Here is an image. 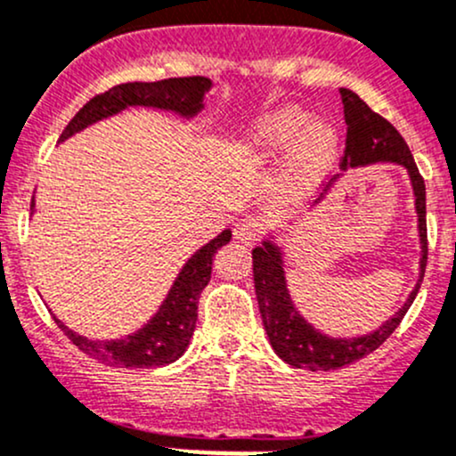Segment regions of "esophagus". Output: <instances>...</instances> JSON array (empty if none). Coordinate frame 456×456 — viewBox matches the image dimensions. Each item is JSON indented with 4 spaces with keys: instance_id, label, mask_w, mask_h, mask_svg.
I'll list each match as a JSON object with an SVG mask.
<instances>
[{
    "instance_id": "esophagus-1",
    "label": "esophagus",
    "mask_w": 456,
    "mask_h": 456,
    "mask_svg": "<svg viewBox=\"0 0 456 456\" xmlns=\"http://www.w3.org/2000/svg\"><path fill=\"white\" fill-rule=\"evenodd\" d=\"M233 238L242 244H253L260 238V229H257V224L253 220H240L236 224V229H233Z\"/></svg>"
}]
</instances>
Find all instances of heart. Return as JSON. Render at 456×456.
Segmentation results:
<instances>
[{"mask_svg":"<svg viewBox=\"0 0 456 456\" xmlns=\"http://www.w3.org/2000/svg\"><path fill=\"white\" fill-rule=\"evenodd\" d=\"M305 109L280 107L242 124L229 135L232 161H266L281 155L275 191L286 200L308 199L332 172L338 157L337 126L330 119H310Z\"/></svg>","mask_w":456,"mask_h":456,"instance_id":"obj_1","label":"heart"}]
</instances>
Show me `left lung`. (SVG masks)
Here are the masks:
<instances>
[{
	"mask_svg": "<svg viewBox=\"0 0 456 456\" xmlns=\"http://www.w3.org/2000/svg\"><path fill=\"white\" fill-rule=\"evenodd\" d=\"M345 124H347V143H345V157L341 170L349 167H365L373 164H395L402 166L409 175L411 190L415 199V214H418V233H419V277L415 289L409 292L400 310L385 321L373 332L361 334V337H330V334L316 330L304 314L297 310L290 297L289 280H286V253L280 238L284 229H271L260 247L253 248V280H256L257 305H260L262 323H265L266 337L277 356L290 367L310 369V371H330L352 362L361 361L376 352L393 330L400 325L404 314L409 313L411 304L418 297L421 280H424L426 260H428V242H426V185L421 179L418 166L409 146L402 140L400 133L373 113L361 100V95L352 89L341 87ZM337 175L325 188L321 199L313 208L323 200L328 190L341 179ZM292 224V223H289Z\"/></svg>",
	"mask_w": 456,
	"mask_h": 456,
	"instance_id": "8db88e82",
	"label": "left lung"
}]
</instances>
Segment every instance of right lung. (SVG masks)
Masks as SVG:
<instances>
[{"mask_svg":"<svg viewBox=\"0 0 456 456\" xmlns=\"http://www.w3.org/2000/svg\"><path fill=\"white\" fill-rule=\"evenodd\" d=\"M214 83L205 76H191V78H167L159 83H124L115 85L104 94L91 98L78 113L67 124L61 142L69 140L76 133L85 131L91 124L126 111L131 107L157 109L179 115L181 119L196 118L205 109V95ZM32 214H35V200H32ZM232 240V229H224L208 244L196 248L188 257L181 271L176 273L170 290L155 310V314L137 328L135 332L122 338H87L83 334L67 328L59 316H54L56 325L65 332V337L78 349L95 361L111 367L143 369L161 367L179 361L185 354L194 334L196 319H199V297L205 286L212 280L214 253Z\"/></svg>","mask_w":456,"mask_h":456,"instance_id":"1","label":"right lung"}]
</instances>
